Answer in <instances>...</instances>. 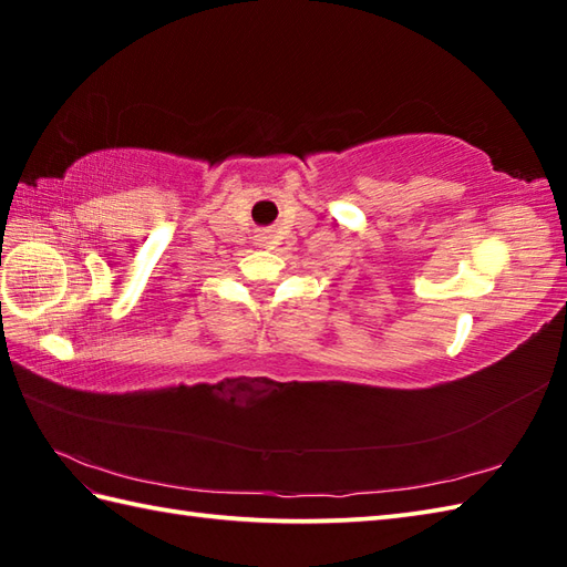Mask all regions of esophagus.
<instances>
[{
  "instance_id": "1",
  "label": "esophagus",
  "mask_w": 567,
  "mask_h": 567,
  "mask_svg": "<svg viewBox=\"0 0 567 567\" xmlns=\"http://www.w3.org/2000/svg\"><path fill=\"white\" fill-rule=\"evenodd\" d=\"M260 240H268V234H260Z\"/></svg>"
}]
</instances>
